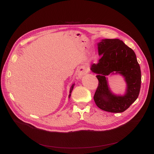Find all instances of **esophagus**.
<instances>
[{
  "label": "esophagus",
  "mask_w": 154,
  "mask_h": 154,
  "mask_svg": "<svg viewBox=\"0 0 154 154\" xmlns=\"http://www.w3.org/2000/svg\"><path fill=\"white\" fill-rule=\"evenodd\" d=\"M87 72H88V69H87V67L84 66L80 67L79 69V70L77 71V75H78V76L79 77H81L82 76H83L85 74H86Z\"/></svg>",
  "instance_id": "34e87169"
}]
</instances>
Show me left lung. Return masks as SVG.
I'll list each match as a JSON object with an SVG mask.
<instances>
[{
    "label": "left lung",
    "instance_id": "obj_1",
    "mask_svg": "<svg viewBox=\"0 0 154 154\" xmlns=\"http://www.w3.org/2000/svg\"><path fill=\"white\" fill-rule=\"evenodd\" d=\"M97 45L102 57L91 68L99 80L94 101L103 110L123 112L136 100L140 92L141 71L136 55L131 48L117 38L103 39ZM113 73H119L125 78L127 89L124 96L114 95L109 90L106 76Z\"/></svg>",
    "mask_w": 154,
    "mask_h": 154
}]
</instances>
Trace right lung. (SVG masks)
<instances>
[{"mask_svg": "<svg viewBox=\"0 0 154 154\" xmlns=\"http://www.w3.org/2000/svg\"><path fill=\"white\" fill-rule=\"evenodd\" d=\"M74 84H73L72 86H71V87H70V94H69V97L70 98V95H71V92H72V91L73 90V88H74Z\"/></svg>", "mask_w": 154, "mask_h": 154, "instance_id": "obj_1", "label": "right lung"}]
</instances>
